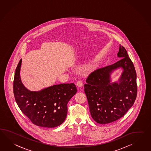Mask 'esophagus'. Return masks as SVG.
Returning <instances> with one entry per match:
<instances>
[{
  "label": "esophagus",
  "instance_id": "obj_1",
  "mask_svg": "<svg viewBox=\"0 0 151 151\" xmlns=\"http://www.w3.org/2000/svg\"><path fill=\"white\" fill-rule=\"evenodd\" d=\"M76 85H77V87H83V82L82 81H78L76 83Z\"/></svg>",
  "mask_w": 151,
  "mask_h": 151
}]
</instances>
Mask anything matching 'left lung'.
<instances>
[{
	"label": "left lung",
	"instance_id": "left-lung-1",
	"mask_svg": "<svg viewBox=\"0 0 151 151\" xmlns=\"http://www.w3.org/2000/svg\"><path fill=\"white\" fill-rule=\"evenodd\" d=\"M117 57L120 59L114 64L90 74L84 85L91 116L99 124L110 123L122 117L136 99V71L121 45ZM120 68L122 73L119 80L111 82V74Z\"/></svg>",
	"mask_w": 151,
	"mask_h": 151
}]
</instances>
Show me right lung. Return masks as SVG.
<instances>
[{
    "label": "right lung",
    "instance_id": "obj_1",
    "mask_svg": "<svg viewBox=\"0 0 151 151\" xmlns=\"http://www.w3.org/2000/svg\"><path fill=\"white\" fill-rule=\"evenodd\" d=\"M22 59L15 70L14 94L22 112L35 125L54 128L62 124L67 115V104L76 93L74 83L55 85L39 91H30L20 77Z\"/></svg>",
    "mask_w": 151,
    "mask_h": 151
}]
</instances>
